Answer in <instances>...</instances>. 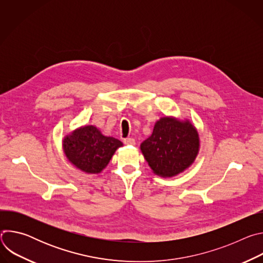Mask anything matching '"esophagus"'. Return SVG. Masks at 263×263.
Here are the masks:
<instances>
[{
	"mask_svg": "<svg viewBox=\"0 0 263 263\" xmlns=\"http://www.w3.org/2000/svg\"><path fill=\"white\" fill-rule=\"evenodd\" d=\"M124 142H125L126 144H135V139H134V138H131V137L125 138V139H124Z\"/></svg>",
	"mask_w": 263,
	"mask_h": 263,
	"instance_id": "34e87169",
	"label": "esophagus"
}]
</instances>
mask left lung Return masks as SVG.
Segmentation results:
<instances>
[{"label":"left lung","instance_id":"8db88e82","mask_svg":"<svg viewBox=\"0 0 263 263\" xmlns=\"http://www.w3.org/2000/svg\"><path fill=\"white\" fill-rule=\"evenodd\" d=\"M141 152L155 174L173 177L189 167L199 151V135L189 122L162 118L152 135L140 144Z\"/></svg>","mask_w":263,"mask_h":263}]
</instances>
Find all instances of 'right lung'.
<instances>
[{
	"instance_id": "obj_1",
	"label": "right lung",
	"mask_w": 263,
	"mask_h": 263,
	"mask_svg": "<svg viewBox=\"0 0 263 263\" xmlns=\"http://www.w3.org/2000/svg\"><path fill=\"white\" fill-rule=\"evenodd\" d=\"M122 145V141L102 135L93 126L73 131L63 140L67 159L81 171L91 174L100 173Z\"/></svg>"
}]
</instances>
